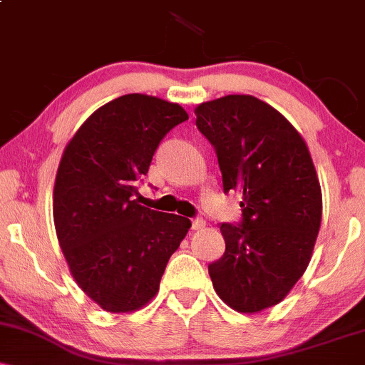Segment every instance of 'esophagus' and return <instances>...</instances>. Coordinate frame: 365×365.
<instances>
[{"mask_svg": "<svg viewBox=\"0 0 365 365\" xmlns=\"http://www.w3.org/2000/svg\"><path fill=\"white\" fill-rule=\"evenodd\" d=\"M204 226H206V221L202 217H194L192 220V230H202Z\"/></svg>", "mask_w": 365, "mask_h": 365, "instance_id": "1", "label": "esophagus"}]
</instances>
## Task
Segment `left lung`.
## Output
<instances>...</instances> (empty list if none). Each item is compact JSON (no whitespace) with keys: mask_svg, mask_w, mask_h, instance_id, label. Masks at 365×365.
<instances>
[{"mask_svg":"<svg viewBox=\"0 0 365 365\" xmlns=\"http://www.w3.org/2000/svg\"><path fill=\"white\" fill-rule=\"evenodd\" d=\"M195 116L225 194H244L240 223H221L226 249L209 276L230 307L259 312L282 302L311 261L322 215L316 168L290 121L254 96L202 103Z\"/></svg>","mask_w":365,"mask_h":365,"instance_id":"1","label":"left lung"}]
</instances>
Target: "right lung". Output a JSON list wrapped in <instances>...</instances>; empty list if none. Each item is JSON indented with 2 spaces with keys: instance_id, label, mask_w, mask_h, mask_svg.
<instances>
[{
  "instance_id": "1",
  "label": "right lung",
  "mask_w": 365,
  "mask_h": 365,
  "mask_svg": "<svg viewBox=\"0 0 365 365\" xmlns=\"http://www.w3.org/2000/svg\"><path fill=\"white\" fill-rule=\"evenodd\" d=\"M185 120L175 103L121 96L92 113L63 153L54 228L75 282L104 311L144 307L192 226L188 217L133 199L159 142Z\"/></svg>"
}]
</instances>
